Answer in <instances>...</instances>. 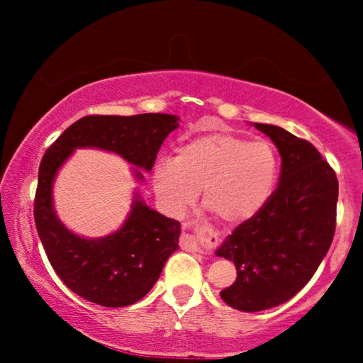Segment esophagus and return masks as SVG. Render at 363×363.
Segmentation results:
<instances>
[{
  "label": "esophagus",
  "instance_id": "1",
  "mask_svg": "<svg viewBox=\"0 0 363 363\" xmlns=\"http://www.w3.org/2000/svg\"><path fill=\"white\" fill-rule=\"evenodd\" d=\"M203 235H183V242H185V246L188 250H193V251H201V245H200V240H201ZM208 240H218L216 235H208L206 236Z\"/></svg>",
  "mask_w": 363,
  "mask_h": 363
}]
</instances>
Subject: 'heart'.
<instances>
[{
	"label": "heart",
	"mask_w": 363,
	"mask_h": 363,
	"mask_svg": "<svg viewBox=\"0 0 363 363\" xmlns=\"http://www.w3.org/2000/svg\"><path fill=\"white\" fill-rule=\"evenodd\" d=\"M277 177L279 157L269 142L208 133L178 147L175 158H158L152 185L172 216H182L203 188V203L226 225H240L267 205Z\"/></svg>",
	"instance_id": "b5f03b06"
}]
</instances>
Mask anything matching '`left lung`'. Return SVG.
Wrapping results in <instances>:
<instances>
[{
	"mask_svg": "<svg viewBox=\"0 0 363 363\" xmlns=\"http://www.w3.org/2000/svg\"><path fill=\"white\" fill-rule=\"evenodd\" d=\"M252 125L271 138L282 163L267 205L215 251L238 272L221 299L242 312L284 304L311 281L332 245L339 198L335 173L312 143L277 125Z\"/></svg>",
	"mask_w": 363,
	"mask_h": 363,
	"instance_id": "8db88e82",
	"label": "left lung"
}]
</instances>
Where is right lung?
I'll use <instances>...</instances> for the list:
<instances>
[{"instance_id": "obj_1", "label": "right lung", "mask_w": 363, "mask_h": 363, "mask_svg": "<svg viewBox=\"0 0 363 363\" xmlns=\"http://www.w3.org/2000/svg\"><path fill=\"white\" fill-rule=\"evenodd\" d=\"M170 113L87 116L79 118L43 157L34 201V221L48 259L74 294L104 307H125L140 301L162 274L180 241V223L163 216L142 200L135 188L130 211L111 235L84 238L59 220L54 182L77 148L116 153L130 163L133 180L150 172L168 133L180 125Z\"/></svg>"}]
</instances>
